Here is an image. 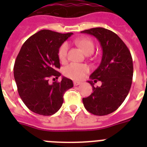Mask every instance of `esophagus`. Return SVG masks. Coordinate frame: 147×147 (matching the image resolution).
Wrapping results in <instances>:
<instances>
[{"instance_id": "34e87169", "label": "esophagus", "mask_w": 147, "mask_h": 147, "mask_svg": "<svg viewBox=\"0 0 147 147\" xmlns=\"http://www.w3.org/2000/svg\"><path fill=\"white\" fill-rule=\"evenodd\" d=\"M82 82H79V81H74V85H75V86H77V85H81Z\"/></svg>"}]
</instances>
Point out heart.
Masks as SVG:
<instances>
[{
	"mask_svg": "<svg viewBox=\"0 0 147 147\" xmlns=\"http://www.w3.org/2000/svg\"><path fill=\"white\" fill-rule=\"evenodd\" d=\"M76 44L80 46L87 55L93 54L95 49L93 42L90 39L83 37L76 40ZM68 45L65 42L60 46L58 51V57L61 62H64L67 57ZM89 71V67L85 65L78 64L75 62L70 63L64 68V74L67 77L73 80H81Z\"/></svg>",
	"mask_w": 147,
	"mask_h": 147,
	"instance_id": "obj_1",
	"label": "heart"
}]
</instances>
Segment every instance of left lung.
Instances as JSON below:
<instances>
[{"label": "left lung", "mask_w": 147, "mask_h": 147, "mask_svg": "<svg viewBox=\"0 0 147 147\" xmlns=\"http://www.w3.org/2000/svg\"><path fill=\"white\" fill-rule=\"evenodd\" d=\"M82 33L94 36L102 49L101 63L90 78L102 82L93 93L83 98V105L88 112L96 115H108L121 106L129 93L133 76V63L130 51L121 39L113 32L105 28H93Z\"/></svg>", "instance_id": "1"}]
</instances>
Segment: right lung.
Here are the masks:
<instances>
[{
	"label": "right lung",
	"mask_w": 147,
	"mask_h": 147,
	"mask_svg": "<svg viewBox=\"0 0 147 147\" xmlns=\"http://www.w3.org/2000/svg\"><path fill=\"white\" fill-rule=\"evenodd\" d=\"M72 34L43 29L22 45L14 65V77L22 101L35 113L51 115L57 112L65 92L74 87L72 80L64 76L61 82H49V78L58 79L61 75L58 51Z\"/></svg>",
	"instance_id": "right-lung-1"
}]
</instances>
